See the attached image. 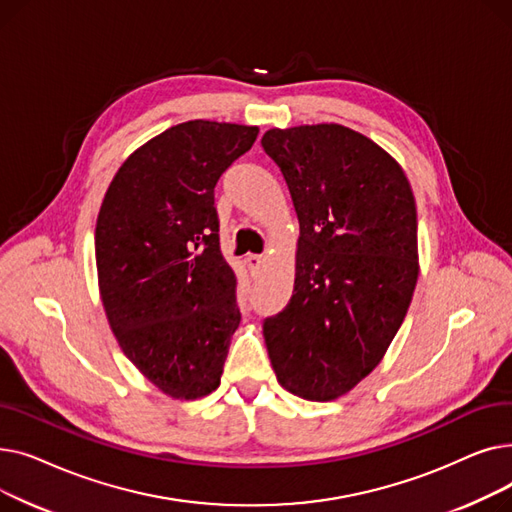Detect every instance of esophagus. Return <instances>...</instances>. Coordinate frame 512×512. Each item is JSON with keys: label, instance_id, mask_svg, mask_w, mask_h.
<instances>
[{"label": "esophagus", "instance_id": "esophagus-1", "mask_svg": "<svg viewBox=\"0 0 512 512\" xmlns=\"http://www.w3.org/2000/svg\"><path fill=\"white\" fill-rule=\"evenodd\" d=\"M263 263H265V257H263V255H249V257H247V265H249V270H251L253 276L259 274Z\"/></svg>", "mask_w": 512, "mask_h": 512}]
</instances>
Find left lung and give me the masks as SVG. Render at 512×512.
<instances>
[{"label":"left lung","instance_id":"8db88e82","mask_svg":"<svg viewBox=\"0 0 512 512\" xmlns=\"http://www.w3.org/2000/svg\"><path fill=\"white\" fill-rule=\"evenodd\" d=\"M301 236L290 303L263 338L282 388L328 402L380 365L417 276V207L398 161L342 124L270 128L261 139Z\"/></svg>","mask_w":512,"mask_h":512}]
</instances>
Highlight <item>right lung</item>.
<instances>
[{"label":"right lung","mask_w":512,"mask_h":512,"mask_svg":"<svg viewBox=\"0 0 512 512\" xmlns=\"http://www.w3.org/2000/svg\"><path fill=\"white\" fill-rule=\"evenodd\" d=\"M257 134L213 120L164 130L124 159L97 215L107 321L122 353L170 398L197 400L220 386L240 311L213 188Z\"/></svg>","instance_id":"obj_1"}]
</instances>
